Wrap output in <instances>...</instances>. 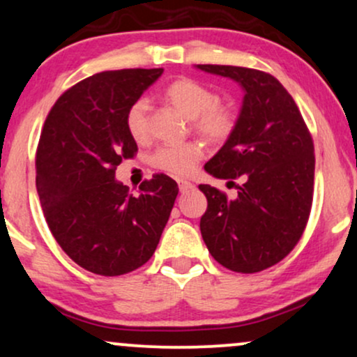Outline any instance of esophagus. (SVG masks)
I'll list each match as a JSON object with an SVG mask.
<instances>
[{
    "label": "esophagus",
    "instance_id": "34e87169",
    "mask_svg": "<svg viewBox=\"0 0 357 357\" xmlns=\"http://www.w3.org/2000/svg\"><path fill=\"white\" fill-rule=\"evenodd\" d=\"M178 184H179V191L181 192H189V191H192L194 189V184L191 183V181H178Z\"/></svg>",
    "mask_w": 357,
    "mask_h": 357
}]
</instances>
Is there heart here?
<instances>
[{
  "label": "heart",
  "mask_w": 357,
  "mask_h": 357,
  "mask_svg": "<svg viewBox=\"0 0 357 357\" xmlns=\"http://www.w3.org/2000/svg\"><path fill=\"white\" fill-rule=\"evenodd\" d=\"M165 100L179 114L191 120L192 128L207 142L220 143L232 133L236 119L229 108L219 105L218 93L192 79H178L163 92ZM125 125L133 139H145L148 135V100L137 98L128 107ZM204 150L199 143L188 142L163 145L153 153L151 165L174 176H188L199 163Z\"/></svg>",
  "instance_id": "obj_1"
}]
</instances>
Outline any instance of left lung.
Returning a JSON list of instances; mask_svg holds the SVG:
<instances>
[{"instance_id":"1","label":"left lung","mask_w":357,"mask_h":357,"mask_svg":"<svg viewBox=\"0 0 357 357\" xmlns=\"http://www.w3.org/2000/svg\"><path fill=\"white\" fill-rule=\"evenodd\" d=\"M241 85L232 133L204 165L219 179L242 178L236 199L199 184L207 197L201 234L211 255L234 272L265 270L293 250L313 201L314 148L303 116L273 75L236 66H194Z\"/></svg>"}]
</instances>
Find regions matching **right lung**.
Instances as JSON below:
<instances>
[{"label":"right lung","mask_w":357,"mask_h":357,"mask_svg":"<svg viewBox=\"0 0 357 357\" xmlns=\"http://www.w3.org/2000/svg\"><path fill=\"white\" fill-rule=\"evenodd\" d=\"M163 69L108 70L59 97L36 153V188L54 238L89 272L116 277L155 254L178 184L155 174L132 194L115 178L138 146L125 125L128 107Z\"/></svg>","instance_id":"obj_1"}]
</instances>
